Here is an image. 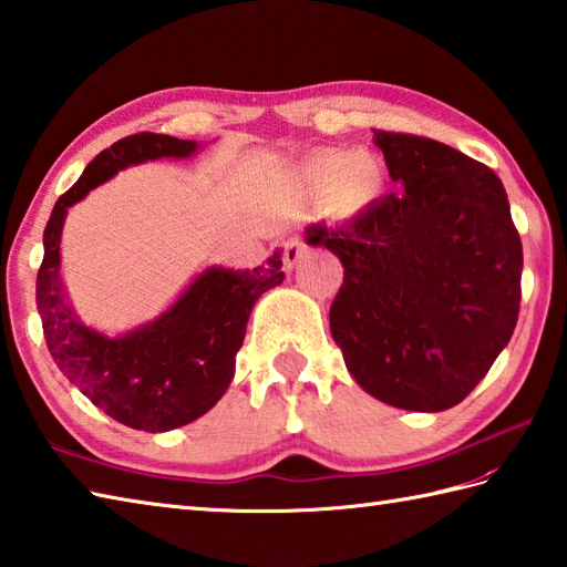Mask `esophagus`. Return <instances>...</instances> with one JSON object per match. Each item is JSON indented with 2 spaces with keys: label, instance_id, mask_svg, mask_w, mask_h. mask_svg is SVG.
Here are the masks:
<instances>
[{
  "label": "esophagus",
  "instance_id": "obj_1",
  "mask_svg": "<svg viewBox=\"0 0 567 567\" xmlns=\"http://www.w3.org/2000/svg\"><path fill=\"white\" fill-rule=\"evenodd\" d=\"M305 252H307V246H305L302 238H290V240H287V244H285V270L292 272L295 265L302 260Z\"/></svg>",
  "mask_w": 567,
  "mask_h": 567
}]
</instances>
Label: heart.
<instances>
[{"instance_id": "heart-1", "label": "heart", "mask_w": 567, "mask_h": 567, "mask_svg": "<svg viewBox=\"0 0 567 567\" xmlns=\"http://www.w3.org/2000/svg\"><path fill=\"white\" fill-rule=\"evenodd\" d=\"M302 173L319 187H346L348 195L370 197L380 185L378 163L368 155H355L353 151H327L309 158Z\"/></svg>"}]
</instances>
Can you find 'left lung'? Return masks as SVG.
Returning a JSON list of instances; mask_svg holds the SVG:
<instances>
[{
	"label": "left lung",
	"instance_id": "left-lung-1",
	"mask_svg": "<svg viewBox=\"0 0 567 567\" xmlns=\"http://www.w3.org/2000/svg\"><path fill=\"white\" fill-rule=\"evenodd\" d=\"M400 189L307 244L343 262L329 323L346 368L375 400L443 412L507 348L522 302V238L502 179L439 141L375 131Z\"/></svg>",
	"mask_w": 567,
	"mask_h": 567
}]
</instances>
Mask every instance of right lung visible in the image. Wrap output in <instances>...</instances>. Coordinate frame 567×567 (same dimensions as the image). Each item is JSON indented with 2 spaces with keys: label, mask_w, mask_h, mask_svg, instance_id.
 <instances>
[{
  "label": "right lung",
  "mask_w": 567,
  "mask_h": 567,
  "mask_svg": "<svg viewBox=\"0 0 567 567\" xmlns=\"http://www.w3.org/2000/svg\"><path fill=\"white\" fill-rule=\"evenodd\" d=\"M197 151V141L165 134L116 141L55 202L43 231L35 305L48 351L94 406L138 431L163 433L192 424L221 400L234 380L252 305L285 280L282 252L275 250L252 270L209 265L158 317L110 336L82 323L72 309L60 275V238L72 204L118 171L161 158H192Z\"/></svg>",
  "instance_id": "1"
}]
</instances>
